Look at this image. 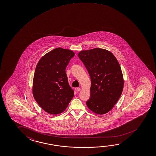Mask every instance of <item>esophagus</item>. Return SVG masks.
Here are the masks:
<instances>
[{
  "label": "esophagus",
  "instance_id": "obj_1",
  "mask_svg": "<svg viewBox=\"0 0 156 156\" xmlns=\"http://www.w3.org/2000/svg\"><path fill=\"white\" fill-rule=\"evenodd\" d=\"M80 90H81L80 87H77V89H76V91H80Z\"/></svg>",
  "mask_w": 156,
  "mask_h": 156
}]
</instances>
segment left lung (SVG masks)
Returning <instances> with one entry per match:
<instances>
[{"mask_svg": "<svg viewBox=\"0 0 156 156\" xmlns=\"http://www.w3.org/2000/svg\"><path fill=\"white\" fill-rule=\"evenodd\" d=\"M78 56L91 78V97L87 106L96 114H105L112 109L122 92L124 81L120 64L105 49L82 51Z\"/></svg>", "mask_w": 156, "mask_h": 156, "instance_id": "obj_1", "label": "left lung"}]
</instances>
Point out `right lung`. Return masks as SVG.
Instances as JSON below:
<instances>
[{"instance_id": "1", "label": "right lung", "mask_w": 156, "mask_h": 156, "mask_svg": "<svg viewBox=\"0 0 156 156\" xmlns=\"http://www.w3.org/2000/svg\"><path fill=\"white\" fill-rule=\"evenodd\" d=\"M74 55L71 50L57 48L42 56L36 65L33 94L41 108L50 114L63 112L74 96L65 69Z\"/></svg>"}]
</instances>
